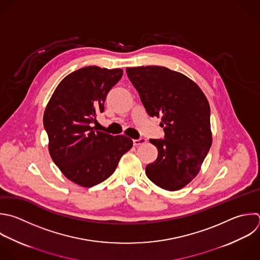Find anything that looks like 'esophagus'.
Returning <instances> with one entry per match:
<instances>
[{
	"mask_svg": "<svg viewBox=\"0 0 260 260\" xmlns=\"http://www.w3.org/2000/svg\"><path fill=\"white\" fill-rule=\"evenodd\" d=\"M146 142V140L144 138H140V139H135L133 140V144L135 146H138V145H141V144H144Z\"/></svg>",
	"mask_w": 260,
	"mask_h": 260,
	"instance_id": "34e87169",
	"label": "esophagus"
}]
</instances>
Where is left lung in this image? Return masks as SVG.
<instances>
[{
  "instance_id": "8db88e82",
  "label": "left lung",
  "mask_w": 260,
  "mask_h": 260,
  "mask_svg": "<svg viewBox=\"0 0 260 260\" xmlns=\"http://www.w3.org/2000/svg\"><path fill=\"white\" fill-rule=\"evenodd\" d=\"M126 72L147 114L161 118L165 131V139L149 140L158 155L146 166V176L165 190H180L198 175L212 143L208 101L193 80L169 68L141 66Z\"/></svg>"
}]
</instances>
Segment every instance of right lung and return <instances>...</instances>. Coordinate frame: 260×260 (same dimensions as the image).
<instances>
[{
    "mask_svg": "<svg viewBox=\"0 0 260 260\" xmlns=\"http://www.w3.org/2000/svg\"><path fill=\"white\" fill-rule=\"evenodd\" d=\"M122 75V69H78L59 83L46 107L50 155L67 179L82 187L108 179L133 146L125 135L113 136L92 127L104 112L108 92Z\"/></svg>",
    "mask_w": 260,
    "mask_h": 260,
    "instance_id": "add662e5",
    "label": "right lung"
}]
</instances>
